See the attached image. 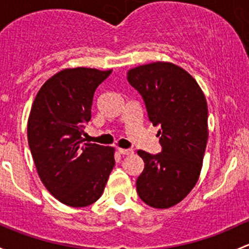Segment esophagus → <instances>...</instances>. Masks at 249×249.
<instances>
[{
    "label": "esophagus",
    "instance_id": "34e87169",
    "mask_svg": "<svg viewBox=\"0 0 249 249\" xmlns=\"http://www.w3.org/2000/svg\"><path fill=\"white\" fill-rule=\"evenodd\" d=\"M118 151H119L122 155H132L133 154V150L132 149H123V148H119L118 149Z\"/></svg>",
    "mask_w": 249,
    "mask_h": 249
}]
</instances>
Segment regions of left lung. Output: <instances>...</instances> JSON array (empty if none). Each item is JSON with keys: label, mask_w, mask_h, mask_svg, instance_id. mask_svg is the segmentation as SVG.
I'll list each match as a JSON object with an SVG mask.
<instances>
[{"label": "left lung", "mask_w": 249, "mask_h": 249, "mask_svg": "<svg viewBox=\"0 0 249 249\" xmlns=\"http://www.w3.org/2000/svg\"><path fill=\"white\" fill-rule=\"evenodd\" d=\"M127 81L142 95L149 120L161 126L162 153L137 151L144 161L137 193L151 208H172L199 179L209 137L205 95L186 70L168 62L130 69Z\"/></svg>", "instance_id": "8db88e82"}]
</instances>
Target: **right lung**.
I'll use <instances>...</instances> for the list:
<instances>
[{"label": "right lung", "mask_w": 249, "mask_h": 249, "mask_svg": "<svg viewBox=\"0 0 249 249\" xmlns=\"http://www.w3.org/2000/svg\"><path fill=\"white\" fill-rule=\"evenodd\" d=\"M112 70L69 68L39 89L27 123L36 172L56 199L85 208L103 196L114 167V148L83 143L96 88Z\"/></svg>", "instance_id": "add662e5"}]
</instances>
